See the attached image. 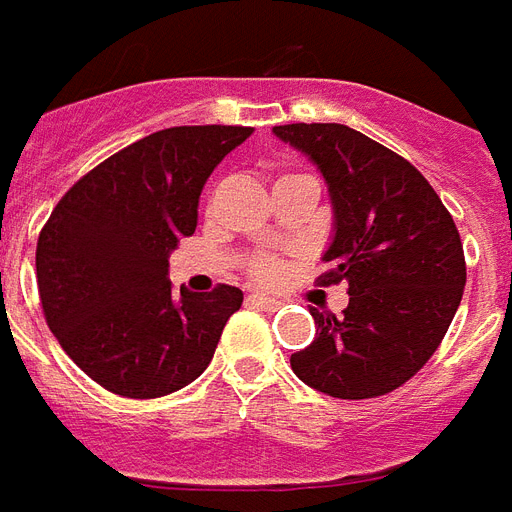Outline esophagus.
Segmentation results:
<instances>
[{"label":"esophagus","instance_id":"34e87169","mask_svg":"<svg viewBox=\"0 0 512 512\" xmlns=\"http://www.w3.org/2000/svg\"><path fill=\"white\" fill-rule=\"evenodd\" d=\"M249 302H252L255 307H260V310H268V313H273V310L281 307V299L265 297V294H249Z\"/></svg>","mask_w":512,"mask_h":512}]
</instances>
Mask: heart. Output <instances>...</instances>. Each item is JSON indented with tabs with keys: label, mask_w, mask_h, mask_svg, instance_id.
Here are the masks:
<instances>
[{
	"label": "heart",
	"mask_w": 512,
	"mask_h": 512,
	"mask_svg": "<svg viewBox=\"0 0 512 512\" xmlns=\"http://www.w3.org/2000/svg\"><path fill=\"white\" fill-rule=\"evenodd\" d=\"M252 276L257 281H263V284H270V281H278L281 273H284V263L278 260V257H270V255H260L252 260Z\"/></svg>",
	"instance_id": "obj_1"
}]
</instances>
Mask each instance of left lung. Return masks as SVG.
Masks as SVG:
<instances>
[{
    "label": "left lung",
    "instance_id": "1",
    "mask_svg": "<svg viewBox=\"0 0 512 512\" xmlns=\"http://www.w3.org/2000/svg\"><path fill=\"white\" fill-rule=\"evenodd\" d=\"M273 134L321 170L334 210L321 284H350L339 318L310 307L315 339L292 371L339 400L394 392L429 363L463 299L455 220L405 157L355 128L289 123Z\"/></svg>",
    "mask_w": 512,
    "mask_h": 512
}]
</instances>
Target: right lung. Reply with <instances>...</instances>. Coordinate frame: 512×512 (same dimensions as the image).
Instances as JSON below:
<instances>
[{"label":"right lung","instance_id":"1","mask_svg":"<svg viewBox=\"0 0 512 512\" xmlns=\"http://www.w3.org/2000/svg\"><path fill=\"white\" fill-rule=\"evenodd\" d=\"M244 126H176L107 157L57 202L36 247L41 307L73 363L107 392L155 400L202 376L242 289L173 294L168 257Z\"/></svg>","mask_w":512,"mask_h":512}]
</instances>
